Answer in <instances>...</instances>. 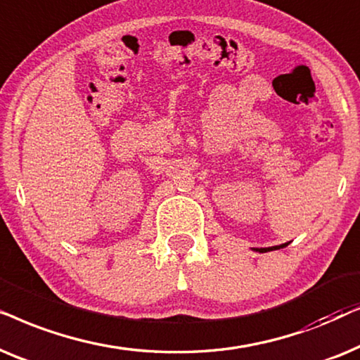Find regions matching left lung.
I'll list each match as a JSON object with an SVG mask.
<instances>
[{"mask_svg":"<svg viewBox=\"0 0 360 360\" xmlns=\"http://www.w3.org/2000/svg\"><path fill=\"white\" fill-rule=\"evenodd\" d=\"M288 245V243H283V245H278V247H268V248H255L257 252H260V253H263V252H270V250H278V248H283V247H286Z\"/></svg>","mask_w":360,"mask_h":360,"instance_id":"left-lung-1","label":"left lung"}]
</instances>
